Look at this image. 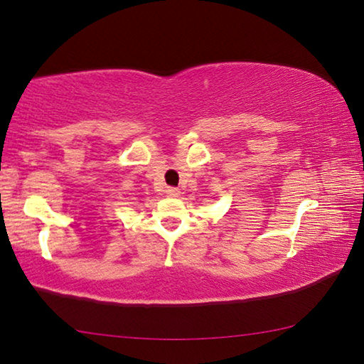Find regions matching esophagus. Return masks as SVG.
I'll use <instances>...</instances> for the list:
<instances>
[{"instance_id": "obj_1", "label": "esophagus", "mask_w": 364, "mask_h": 364, "mask_svg": "<svg viewBox=\"0 0 364 364\" xmlns=\"http://www.w3.org/2000/svg\"><path fill=\"white\" fill-rule=\"evenodd\" d=\"M165 193H167V196H170V197H178V196H180V189H178V188H167Z\"/></svg>"}]
</instances>
